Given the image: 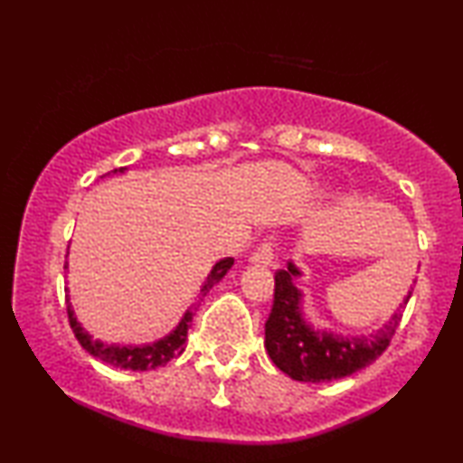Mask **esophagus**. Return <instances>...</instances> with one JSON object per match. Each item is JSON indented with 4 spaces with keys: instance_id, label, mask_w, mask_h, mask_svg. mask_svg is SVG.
Segmentation results:
<instances>
[{
    "instance_id": "obj_1",
    "label": "esophagus",
    "mask_w": 463,
    "mask_h": 463,
    "mask_svg": "<svg viewBox=\"0 0 463 463\" xmlns=\"http://www.w3.org/2000/svg\"><path fill=\"white\" fill-rule=\"evenodd\" d=\"M250 263L257 265V268H271V263H274V249H271V242L259 244L257 250L252 252Z\"/></svg>"
}]
</instances>
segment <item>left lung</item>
<instances>
[{
	"label": "left lung",
	"instance_id": "1",
	"mask_svg": "<svg viewBox=\"0 0 463 463\" xmlns=\"http://www.w3.org/2000/svg\"><path fill=\"white\" fill-rule=\"evenodd\" d=\"M301 276V269L293 261L274 276V307L265 322V350L271 363L290 379L306 383L333 382L375 363L401 325L402 307L411 299V290L382 328L352 337L316 328L306 318L303 293L295 287V280Z\"/></svg>",
	"mask_w": 463,
	"mask_h": 463
}]
</instances>
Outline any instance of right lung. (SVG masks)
<instances>
[{"label":"right lung","instance_id":"1","mask_svg":"<svg viewBox=\"0 0 463 463\" xmlns=\"http://www.w3.org/2000/svg\"><path fill=\"white\" fill-rule=\"evenodd\" d=\"M126 170L128 168H116V170H111V173L122 175V173H126ZM232 265H233L232 257L221 259V261L213 265L211 274H208L206 282L202 284V288H200V299L202 297H206V293L214 287V284H217L219 280H223V276L232 269ZM65 269H67V263H65ZM67 314H69V325H71L73 333H75V339L80 341V345L84 347L90 356L103 360V363L116 366V369L149 371V369H157V366H164L170 358L179 356V354H183V350H185L187 331H189V326H192L195 306H192L185 314H183L179 325H176L168 335H164L162 339L154 341V344H143V345L105 344V341L94 339L90 333L84 331V326L80 325L78 318H75V312H73L71 301H69V295H67Z\"/></svg>","mask_w":463,"mask_h":463}]
</instances>
